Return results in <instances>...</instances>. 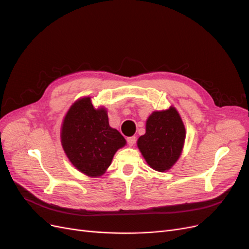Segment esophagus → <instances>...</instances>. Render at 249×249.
<instances>
[{
	"instance_id": "esophagus-1",
	"label": "esophagus",
	"mask_w": 249,
	"mask_h": 249,
	"mask_svg": "<svg viewBox=\"0 0 249 249\" xmlns=\"http://www.w3.org/2000/svg\"><path fill=\"white\" fill-rule=\"evenodd\" d=\"M126 142H127V144H129L130 146H133L135 144V142H136V137H135V136L127 137L126 138Z\"/></svg>"
}]
</instances>
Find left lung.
Wrapping results in <instances>:
<instances>
[{
  "instance_id": "left-lung-1",
  "label": "left lung",
  "mask_w": 249,
  "mask_h": 249,
  "mask_svg": "<svg viewBox=\"0 0 249 249\" xmlns=\"http://www.w3.org/2000/svg\"><path fill=\"white\" fill-rule=\"evenodd\" d=\"M185 125L178 110L154 111L146 120L145 134L137 140V146L150 168L164 172L177 163L183 152Z\"/></svg>"
}]
</instances>
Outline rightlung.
<instances>
[{
	"label": "right lung",
	"mask_w": 249,
	"mask_h": 249,
	"mask_svg": "<svg viewBox=\"0 0 249 249\" xmlns=\"http://www.w3.org/2000/svg\"><path fill=\"white\" fill-rule=\"evenodd\" d=\"M60 137L71 163L91 178L103 176L115 153L126 144L123 135L110 126L106 108H94L90 96L71 105L62 122Z\"/></svg>",
	"instance_id": "add662e5"
}]
</instances>
